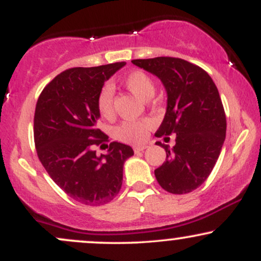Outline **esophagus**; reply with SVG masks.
<instances>
[{"mask_svg": "<svg viewBox=\"0 0 261 261\" xmlns=\"http://www.w3.org/2000/svg\"><path fill=\"white\" fill-rule=\"evenodd\" d=\"M148 147V146L147 145H141V146H135V147H134V151L135 152H136V153H137V152H141V151H145V149L146 148H147Z\"/></svg>", "mask_w": 261, "mask_h": 261, "instance_id": "1", "label": "esophagus"}]
</instances>
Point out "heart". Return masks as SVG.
<instances>
[{"mask_svg":"<svg viewBox=\"0 0 261 261\" xmlns=\"http://www.w3.org/2000/svg\"><path fill=\"white\" fill-rule=\"evenodd\" d=\"M122 83L131 93L142 100H149L154 95L155 85L153 80L142 71H134L122 80ZM97 107L100 115L110 118L114 113V89L112 86L101 88L98 94ZM152 121L148 119L135 121H125L116 127L115 135L120 141L127 143H141L146 140Z\"/></svg>","mask_w":261,"mask_h":261,"instance_id":"b5f03b06","label":"heart"}]
</instances>
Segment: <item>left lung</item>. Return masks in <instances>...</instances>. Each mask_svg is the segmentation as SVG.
<instances>
[{
  "instance_id": "8db88e82",
  "label": "left lung",
  "mask_w": 261,
  "mask_h": 261,
  "mask_svg": "<svg viewBox=\"0 0 261 261\" xmlns=\"http://www.w3.org/2000/svg\"><path fill=\"white\" fill-rule=\"evenodd\" d=\"M154 74L167 92V110L155 136L175 134L166 162L154 170L157 181L172 194H188L207 179L226 139V115L216 85L199 66L176 58L133 60ZM166 139V137H164Z\"/></svg>"
}]
</instances>
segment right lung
Wrapping results in <instances>:
<instances>
[{
	"instance_id": "add662e5",
	"label": "right lung",
	"mask_w": 261,
	"mask_h": 261,
	"mask_svg": "<svg viewBox=\"0 0 261 261\" xmlns=\"http://www.w3.org/2000/svg\"><path fill=\"white\" fill-rule=\"evenodd\" d=\"M125 65L66 70L45 87L35 107L39 160L56 185L85 205H104L118 195L124 163L134 155L130 146L116 141L106 146V154L98 155L93 148L108 140L97 127L98 94L106 81Z\"/></svg>"
}]
</instances>
